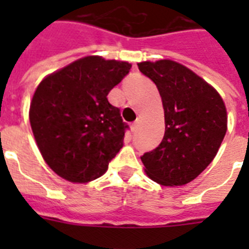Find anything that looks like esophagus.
Here are the masks:
<instances>
[{
	"instance_id": "obj_1",
	"label": "esophagus",
	"mask_w": 249,
	"mask_h": 249,
	"mask_svg": "<svg viewBox=\"0 0 249 249\" xmlns=\"http://www.w3.org/2000/svg\"><path fill=\"white\" fill-rule=\"evenodd\" d=\"M138 126H140V122H138V121H136V122L132 123L131 128H132V132H133V133H135V132L137 131V129H138Z\"/></svg>"
}]
</instances>
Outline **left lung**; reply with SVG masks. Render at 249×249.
Instances as JSON below:
<instances>
[{
	"label": "left lung",
	"instance_id": "left-lung-1",
	"mask_svg": "<svg viewBox=\"0 0 249 249\" xmlns=\"http://www.w3.org/2000/svg\"><path fill=\"white\" fill-rule=\"evenodd\" d=\"M157 86L164 109L163 140L141 160L149 178L182 186L203 172L227 132V112L218 92L184 66L160 59L138 63Z\"/></svg>",
	"mask_w": 249,
	"mask_h": 249
}]
</instances>
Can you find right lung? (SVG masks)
Returning a JSON list of instances; mask_svg holds the SVG:
<instances>
[{
	"mask_svg": "<svg viewBox=\"0 0 249 249\" xmlns=\"http://www.w3.org/2000/svg\"><path fill=\"white\" fill-rule=\"evenodd\" d=\"M132 66L89 56L46 77L30 107L31 128L46 163L85 183L101 177L123 147L128 124L107 94Z\"/></svg>",
	"mask_w": 249,
	"mask_h": 249,
	"instance_id": "1",
	"label": "right lung"
}]
</instances>
